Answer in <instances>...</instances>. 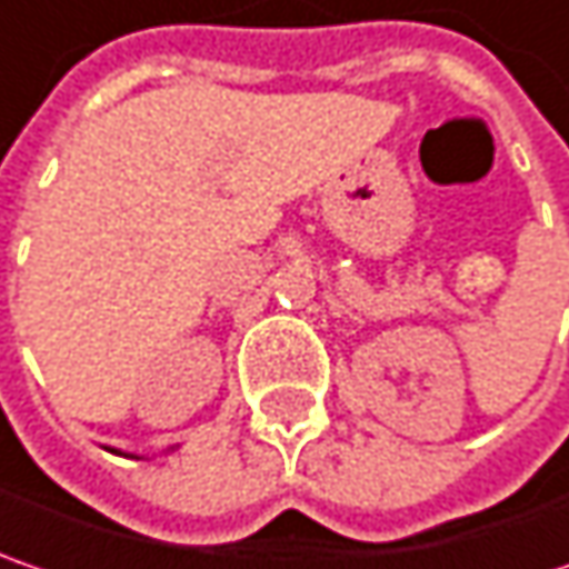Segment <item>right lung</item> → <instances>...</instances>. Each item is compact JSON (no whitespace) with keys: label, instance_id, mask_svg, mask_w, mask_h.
Instances as JSON below:
<instances>
[{"label":"right lung","instance_id":"obj_1","mask_svg":"<svg viewBox=\"0 0 569 569\" xmlns=\"http://www.w3.org/2000/svg\"><path fill=\"white\" fill-rule=\"evenodd\" d=\"M116 453H118V451H116Z\"/></svg>","mask_w":569,"mask_h":569}]
</instances>
